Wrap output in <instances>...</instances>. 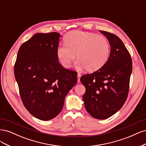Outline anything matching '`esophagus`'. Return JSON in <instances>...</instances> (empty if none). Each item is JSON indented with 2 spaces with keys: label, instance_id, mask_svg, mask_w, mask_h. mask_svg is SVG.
Listing matches in <instances>:
<instances>
[{
  "label": "esophagus",
  "instance_id": "obj_1",
  "mask_svg": "<svg viewBox=\"0 0 146 146\" xmlns=\"http://www.w3.org/2000/svg\"><path fill=\"white\" fill-rule=\"evenodd\" d=\"M80 77H81V74H80V73H78V74H77V82L78 83H79L80 82Z\"/></svg>",
  "mask_w": 146,
  "mask_h": 146
}]
</instances>
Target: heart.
Masks as SVG:
<instances>
[{
	"label": "heart",
	"instance_id": "heart-1",
	"mask_svg": "<svg viewBox=\"0 0 146 146\" xmlns=\"http://www.w3.org/2000/svg\"><path fill=\"white\" fill-rule=\"evenodd\" d=\"M64 44L59 46L56 55L60 63L69 68L76 58L77 66L84 68L87 72L100 69L108 60L111 46L108 39L95 33L76 30L67 34Z\"/></svg>",
	"mask_w": 146,
	"mask_h": 146
}]
</instances>
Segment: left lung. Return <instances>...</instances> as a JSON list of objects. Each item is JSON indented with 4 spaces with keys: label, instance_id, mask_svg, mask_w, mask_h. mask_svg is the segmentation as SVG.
<instances>
[{
    "label": "left lung",
    "instance_id": "left-lung-1",
    "mask_svg": "<svg viewBox=\"0 0 146 146\" xmlns=\"http://www.w3.org/2000/svg\"><path fill=\"white\" fill-rule=\"evenodd\" d=\"M100 32L107 38L111 46L107 62L92 74L83 75L80 81L86 88L84 104L91 116L107 119L120 110L129 94L132 60L129 52L116 35Z\"/></svg>",
    "mask_w": 146,
    "mask_h": 146
}]
</instances>
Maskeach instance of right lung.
Here are the masks:
<instances>
[{"label": "right lung", "instance_id": "obj_1", "mask_svg": "<svg viewBox=\"0 0 146 146\" xmlns=\"http://www.w3.org/2000/svg\"><path fill=\"white\" fill-rule=\"evenodd\" d=\"M60 36L56 32L35 34L21 46L14 66L24 107L42 121L61 112L65 97L77 82V72L58 61Z\"/></svg>", "mask_w": 146, "mask_h": 146}]
</instances>
